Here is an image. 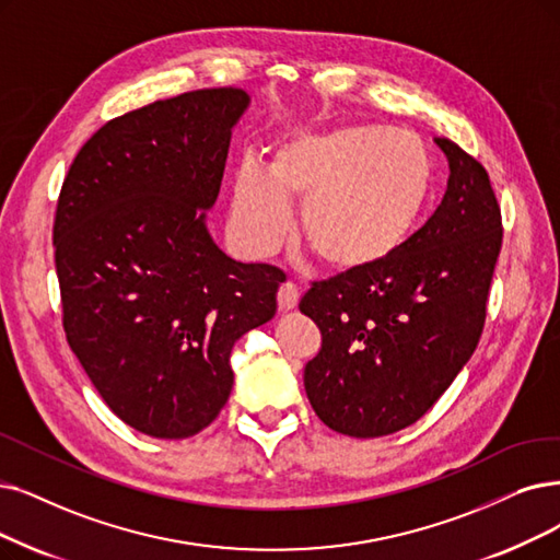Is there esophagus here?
Wrapping results in <instances>:
<instances>
[{
  "label": "esophagus",
  "instance_id": "34e87169",
  "mask_svg": "<svg viewBox=\"0 0 560 560\" xmlns=\"http://www.w3.org/2000/svg\"><path fill=\"white\" fill-rule=\"evenodd\" d=\"M299 287L294 282H282L278 289V307L280 312L294 310L299 305Z\"/></svg>",
  "mask_w": 560,
  "mask_h": 560
}]
</instances>
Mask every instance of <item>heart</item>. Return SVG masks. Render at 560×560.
<instances>
[{
	"instance_id": "obj_1",
	"label": "heart",
	"mask_w": 560,
	"mask_h": 560,
	"mask_svg": "<svg viewBox=\"0 0 560 560\" xmlns=\"http://www.w3.org/2000/svg\"><path fill=\"white\" fill-rule=\"evenodd\" d=\"M434 184L430 149L386 126H330L284 140L268 167L234 170L232 222L245 250L268 255L303 202L299 236L332 271H368L405 248Z\"/></svg>"
}]
</instances>
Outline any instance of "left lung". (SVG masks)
<instances>
[{
  "label": "left lung",
  "mask_w": 560,
  "mask_h": 560,
  "mask_svg": "<svg viewBox=\"0 0 560 560\" xmlns=\"http://www.w3.org/2000/svg\"><path fill=\"white\" fill-rule=\"evenodd\" d=\"M451 167L439 209L388 261L315 282L299 307L322 330L303 384L330 430L374 439L432 409L474 355L503 228L489 174L436 138Z\"/></svg>",
  "instance_id": "1"
}]
</instances>
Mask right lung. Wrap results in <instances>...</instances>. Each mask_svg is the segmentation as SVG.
I'll list each match as a JSON object with an SVG mask.
<instances>
[{
	"mask_svg": "<svg viewBox=\"0 0 560 560\" xmlns=\"http://www.w3.org/2000/svg\"><path fill=\"white\" fill-rule=\"evenodd\" d=\"M243 89H199L107 121L80 149L55 215L63 330L126 424L188 439L234 386L232 349L276 315L284 273L207 230Z\"/></svg>",
	"mask_w": 560,
	"mask_h": 560,
	"instance_id": "1",
	"label": "right lung"
}]
</instances>
